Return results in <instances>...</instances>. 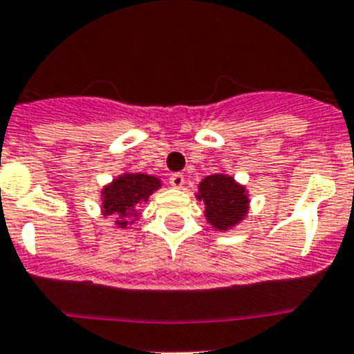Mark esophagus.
<instances>
[{"instance_id":"esophagus-1","label":"esophagus","mask_w":354,"mask_h":354,"mask_svg":"<svg viewBox=\"0 0 354 354\" xmlns=\"http://www.w3.org/2000/svg\"><path fill=\"white\" fill-rule=\"evenodd\" d=\"M169 185L174 186V188H183V185H185V175L171 174L169 175Z\"/></svg>"}]
</instances>
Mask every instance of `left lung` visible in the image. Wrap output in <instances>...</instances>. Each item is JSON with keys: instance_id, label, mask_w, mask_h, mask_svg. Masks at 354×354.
Returning <instances> with one entry per match:
<instances>
[{"instance_id": "1", "label": "left lung", "mask_w": 354, "mask_h": 354, "mask_svg": "<svg viewBox=\"0 0 354 354\" xmlns=\"http://www.w3.org/2000/svg\"><path fill=\"white\" fill-rule=\"evenodd\" d=\"M197 197L205 201L206 219L219 230L230 228L247 214V194L226 175H208L203 179Z\"/></svg>"}]
</instances>
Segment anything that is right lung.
<instances>
[{"mask_svg": "<svg viewBox=\"0 0 354 354\" xmlns=\"http://www.w3.org/2000/svg\"><path fill=\"white\" fill-rule=\"evenodd\" d=\"M160 186L159 179L144 174H128L113 180V185L104 188V214H118L120 217L135 216V205L148 197ZM126 225V221H118Z\"/></svg>", "mask_w": 354, "mask_h": 354, "instance_id": "add662e5", "label": "right lung"}]
</instances>
